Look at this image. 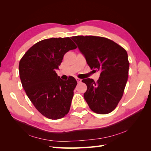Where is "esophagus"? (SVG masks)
Instances as JSON below:
<instances>
[{
	"label": "esophagus",
	"mask_w": 151,
	"mask_h": 151,
	"mask_svg": "<svg viewBox=\"0 0 151 151\" xmlns=\"http://www.w3.org/2000/svg\"><path fill=\"white\" fill-rule=\"evenodd\" d=\"M76 81H77V82H78V83H81V82H82V80H81V79H80V78H76Z\"/></svg>",
	"instance_id": "34e87169"
}]
</instances>
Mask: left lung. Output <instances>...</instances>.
I'll return each instance as SVG.
<instances>
[{
  "instance_id": "8db88e82",
  "label": "left lung",
  "mask_w": 151,
  "mask_h": 151,
  "mask_svg": "<svg viewBox=\"0 0 151 151\" xmlns=\"http://www.w3.org/2000/svg\"><path fill=\"white\" fill-rule=\"evenodd\" d=\"M70 38L90 68L101 72L97 82L90 78L82 80L87 86L84 94L86 101L95 113H110L123 97L128 80L129 62L127 51L106 37L78 36Z\"/></svg>"
}]
</instances>
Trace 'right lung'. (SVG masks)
I'll return each instance as SVG.
<instances>
[{"instance_id": "add662e5", "label": "right lung", "mask_w": 151, "mask_h": 151, "mask_svg": "<svg viewBox=\"0 0 151 151\" xmlns=\"http://www.w3.org/2000/svg\"><path fill=\"white\" fill-rule=\"evenodd\" d=\"M77 47L69 37L41 40L30 47L19 65L22 86L32 103L50 119L68 114L77 82L71 76L63 81L56 70L64 54Z\"/></svg>"}]
</instances>
